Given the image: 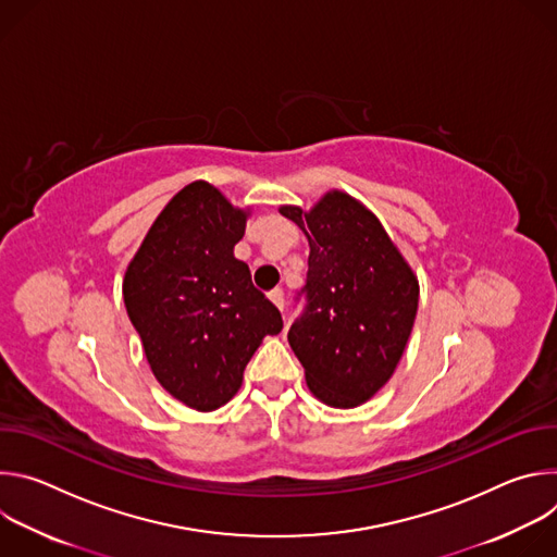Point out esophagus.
Returning <instances> with one entry per match:
<instances>
[{"mask_svg":"<svg viewBox=\"0 0 557 557\" xmlns=\"http://www.w3.org/2000/svg\"><path fill=\"white\" fill-rule=\"evenodd\" d=\"M269 299L275 304V308L282 312L284 310V293L280 290V288H275V290H271L269 293Z\"/></svg>","mask_w":557,"mask_h":557,"instance_id":"obj_1","label":"esophagus"}]
</instances>
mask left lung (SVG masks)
Segmentation results:
<instances>
[{"label": "left lung", "instance_id": "left-lung-1", "mask_svg": "<svg viewBox=\"0 0 557 557\" xmlns=\"http://www.w3.org/2000/svg\"><path fill=\"white\" fill-rule=\"evenodd\" d=\"M280 213L306 235V312L288 344L308 389L339 410L359 408L389 381L408 346L419 280L379 218L355 196L331 189L308 211Z\"/></svg>", "mask_w": 557, "mask_h": 557}]
</instances>
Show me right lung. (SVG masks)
<instances>
[{"instance_id":"add662e5","label":"right lung","mask_w":557,"mask_h":557,"mask_svg":"<svg viewBox=\"0 0 557 557\" xmlns=\"http://www.w3.org/2000/svg\"><path fill=\"white\" fill-rule=\"evenodd\" d=\"M251 209L194 181L158 213L123 277V299L147 363L174 399L198 412L228 404L280 310L233 256Z\"/></svg>"}]
</instances>
